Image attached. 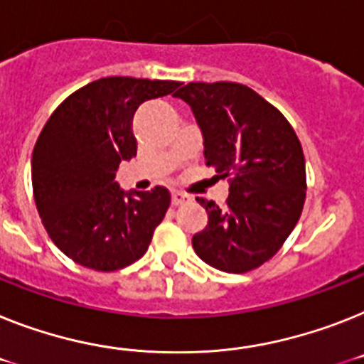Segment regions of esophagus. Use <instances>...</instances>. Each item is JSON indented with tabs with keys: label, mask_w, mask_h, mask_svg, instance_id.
<instances>
[{
	"label": "esophagus",
	"mask_w": 364,
	"mask_h": 364,
	"mask_svg": "<svg viewBox=\"0 0 364 364\" xmlns=\"http://www.w3.org/2000/svg\"><path fill=\"white\" fill-rule=\"evenodd\" d=\"M185 201H188L187 194H183V192H172V203L173 205H183Z\"/></svg>",
	"instance_id": "esophagus-1"
}]
</instances>
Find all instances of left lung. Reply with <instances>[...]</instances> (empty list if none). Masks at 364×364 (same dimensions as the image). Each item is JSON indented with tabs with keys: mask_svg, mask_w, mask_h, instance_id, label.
Wrapping results in <instances>:
<instances>
[{
	"mask_svg": "<svg viewBox=\"0 0 364 364\" xmlns=\"http://www.w3.org/2000/svg\"><path fill=\"white\" fill-rule=\"evenodd\" d=\"M173 96L191 105L205 164L229 181L224 207L196 198L209 222L192 237V248L229 274L261 267L279 252L304 209L300 140L285 116L246 85L188 83Z\"/></svg>",
	"mask_w": 364,
	"mask_h": 364,
	"instance_id": "1",
	"label": "left lung"
}]
</instances>
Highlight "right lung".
<instances>
[{"label": "right lung", "instance_id": "add662e5", "mask_svg": "<svg viewBox=\"0 0 364 364\" xmlns=\"http://www.w3.org/2000/svg\"><path fill=\"white\" fill-rule=\"evenodd\" d=\"M177 81L102 77L55 109L33 149L38 215L55 246L81 267L112 272L139 261L166 215L170 192H124L122 161L136 155L140 103L172 94Z\"/></svg>", "mask_w": 364, "mask_h": 364}]
</instances>
